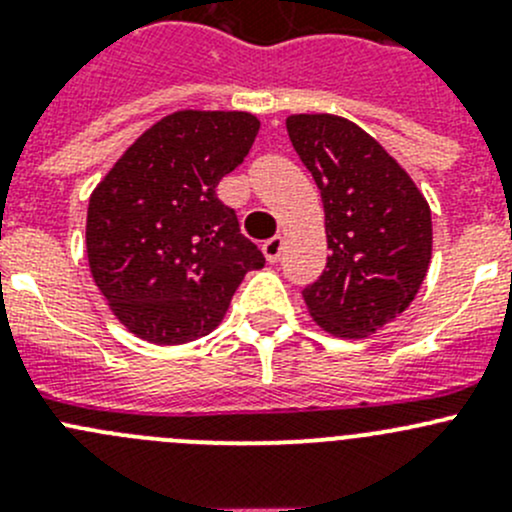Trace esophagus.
Instances as JSON below:
<instances>
[{"label":"esophagus","mask_w":512,"mask_h":512,"mask_svg":"<svg viewBox=\"0 0 512 512\" xmlns=\"http://www.w3.org/2000/svg\"><path fill=\"white\" fill-rule=\"evenodd\" d=\"M282 250H285V240H282V237H270V240H267L265 245H262V252H265V260L272 262V265H275V262L280 260Z\"/></svg>","instance_id":"esophagus-1"}]
</instances>
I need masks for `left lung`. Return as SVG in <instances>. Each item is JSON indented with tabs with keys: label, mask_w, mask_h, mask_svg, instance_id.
Returning a JSON list of instances; mask_svg holds the SVG:
<instances>
[{
	"label": "left lung",
	"mask_w": 512,
	"mask_h": 512,
	"mask_svg": "<svg viewBox=\"0 0 512 512\" xmlns=\"http://www.w3.org/2000/svg\"><path fill=\"white\" fill-rule=\"evenodd\" d=\"M294 151L324 203L327 270L302 292L324 332L361 339L401 317L426 280L431 208L411 175L349 118L294 113Z\"/></svg>",
	"instance_id": "left-lung-1"
}]
</instances>
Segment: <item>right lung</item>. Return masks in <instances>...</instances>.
<instances>
[{
    "label": "right lung",
    "mask_w": 512,
    "mask_h": 512,
    "mask_svg": "<svg viewBox=\"0 0 512 512\" xmlns=\"http://www.w3.org/2000/svg\"><path fill=\"white\" fill-rule=\"evenodd\" d=\"M260 121L247 111H175L143 131L89 198L86 257L113 317L178 347L223 322L242 277L265 267L215 195Z\"/></svg>",
    "instance_id": "1"
}]
</instances>
